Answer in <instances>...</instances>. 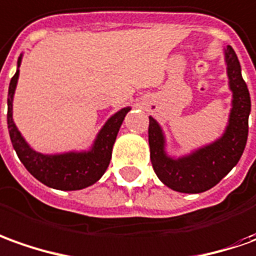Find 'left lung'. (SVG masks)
<instances>
[{"mask_svg": "<svg viewBox=\"0 0 256 256\" xmlns=\"http://www.w3.org/2000/svg\"><path fill=\"white\" fill-rule=\"evenodd\" d=\"M228 84L232 90V108L223 136L186 158L166 156L164 136L158 124L149 117V146L153 170L160 181L174 191L199 194L213 188L238 163L248 138L251 98L241 65L232 46L224 50Z\"/></svg>", "mask_w": 256, "mask_h": 256, "instance_id": "1", "label": "left lung"}]
</instances>
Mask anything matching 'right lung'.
Listing matches in <instances>:
<instances>
[{
  "mask_svg": "<svg viewBox=\"0 0 256 256\" xmlns=\"http://www.w3.org/2000/svg\"><path fill=\"white\" fill-rule=\"evenodd\" d=\"M20 65V57L18 60V68ZM19 70L12 76L8 90V131H10V142L16 152L19 160L24 163L28 172L43 182L47 186L61 190V191H76L89 185L94 184L102 178L107 167L110 164L111 150L116 142L120 126L124 121L126 112L131 110L125 107L116 112L106 122V125L98 132L96 142L90 152L82 153H64V154H42L32 149L24 142L20 132L18 131L16 125L12 120V98L18 84Z\"/></svg>",
  "mask_w": 256,
  "mask_h": 256,
  "instance_id": "obj_1",
  "label": "right lung"
}]
</instances>
